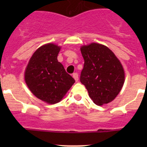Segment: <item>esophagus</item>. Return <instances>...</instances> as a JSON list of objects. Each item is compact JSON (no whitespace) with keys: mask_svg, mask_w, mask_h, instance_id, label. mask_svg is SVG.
<instances>
[{"mask_svg":"<svg viewBox=\"0 0 147 147\" xmlns=\"http://www.w3.org/2000/svg\"><path fill=\"white\" fill-rule=\"evenodd\" d=\"M72 77H73L74 79L75 80V81L78 82V79H79V78H78V74L77 73V72H75V73H73V75H72Z\"/></svg>","mask_w":147,"mask_h":147,"instance_id":"34e87169","label":"esophagus"}]
</instances>
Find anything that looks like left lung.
Listing matches in <instances>:
<instances>
[{"label":"left lung","mask_w":147,"mask_h":147,"mask_svg":"<svg viewBox=\"0 0 147 147\" xmlns=\"http://www.w3.org/2000/svg\"><path fill=\"white\" fill-rule=\"evenodd\" d=\"M84 63L80 82L97 105L115 100L124 82V71L113 52L106 46L92 42L80 48Z\"/></svg>","instance_id":"8db88e82"}]
</instances>
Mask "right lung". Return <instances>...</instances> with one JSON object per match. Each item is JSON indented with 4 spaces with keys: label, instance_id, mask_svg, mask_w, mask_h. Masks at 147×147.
Segmentation results:
<instances>
[{
    "label": "right lung",
    "instance_id": "right-lung-1",
    "mask_svg": "<svg viewBox=\"0 0 147 147\" xmlns=\"http://www.w3.org/2000/svg\"><path fill=\"white\" fill-rule=\"evenodd\" d=\"M60 47L48 43L32 55L25 72V80L32 94L48 104L61 101L75 80L57 60Z\"/></svg>",
    "mask_w": 147,
    "mask_h": 147
}]
</instances>
